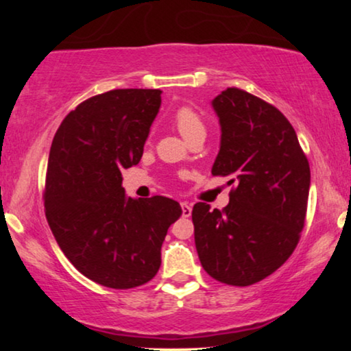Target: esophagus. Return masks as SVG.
Listing matches in <instances>:
<instances>
[{"instance_id": "34e87169", "label": "esophagus", "mask_w": 351, "mask_h": 351, "mask_svg": "<svg viewBox=\"0 0 351 351\" xmlns=\"http://www.w3.org/2000/svg\"><path fill=\"white\" fill-rule=\"evenodd\" d=\"M180 208H182V215H184V217H190V215H191V204L180 203Z\"/></svg>"}]
</instances>
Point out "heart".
I'll return each mask as SVG.
<instances>
[{
	"label": "heart",
	"instance_id": "b5f03b06",
	"mask_svg": "<svg viewBox=\"0 0 351 351\" xmlns=\"http://www.w3.org/2000/svg\"><path fill=\"white\" fill-rule=\"evenodd\" d=\"M174 124L186 141L206 134V124L198 113L190 107H180L174 114Z\"/></svg>",
	"mask_w": 351,
	"mask_h": 351
}]
</instances>
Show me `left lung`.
Returning a JSON list of instances; mask_svg holds the SVG:
<instances>
[{"instance_id": "8db88e82", "label": "left lung", "mask_w": 351, "mask_h": 351, "mask_svg": "<svg viewBox=\"0 0 351 351\" xmlns=\"http://www.w3.org/2000/svg\"><path fill=\"white\" fill-rule=\"evenodd\" d=\"M222 138L213 176L237 184L222 210L193 206L195 244L214 280L251 286L294 252L305 225L310 165L299 138L276 107L239 88L213 100Z\"/></svg>"}]
</instances>
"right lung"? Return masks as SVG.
Masks as SVG:
<instances>
[{
	"label": "right lung",
	"mask_w": 351,
	"mask_h": 351,
	"mask_svg": "<svg viewBox=\"0 0 351 351\" xmlns=\"http://www.w3.org/2000/svg\"><path fill=\"white\" fill-rule=\"evenodd\" d=\"M160 89H113L66 114L51 145L45 210L57 244L86 278L132 289L161 265L167 228L182 215L166 196L126 198L121 171L141 161Z\"/></svg>",
	"instance_id": "1"
}]
</instances>
